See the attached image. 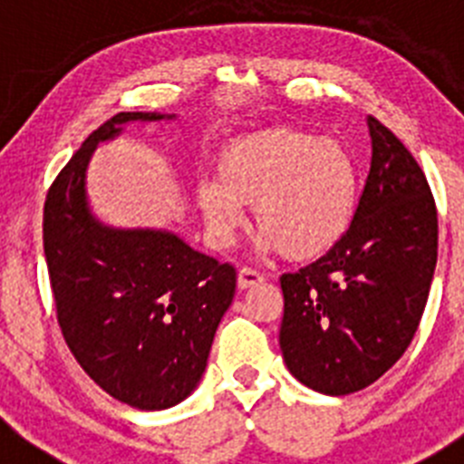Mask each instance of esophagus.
<instances>
[{
  "mask_svg": "<svg viewBox=\"0 0 464 464\" xmlns=\"http://www.w3.org/2000/svg\"><path fill=\"white\" fill-rule=\"evenodd\" d=\"M262 274L253 267H241L239 269V276H237V283H239V288H251L256 283L262 281Z\"/></svg>",
  "mask_w": 464,
  "mask_h": 464,
  "instance_id": "1",
  "label": "esophagus"
}]
</instances>
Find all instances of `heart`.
Here are the masks:
<instances>
[{
    "mask_svg": "<svg viewBox=\"0 0 464 464\" xmlns=\"http://www.w3.org/2000/svg\"><path fill=\"white\" fill-rule=\"evenodd\" d=\"M208 235L229 246L253 204L262 244L288 260H315L348 232L358 208V165L342 141L274 127L227 143L216 181L197 188Z\"/></svg>",
    "mask_w": 464,
    "mask_h": 464,
    "instance_id": "obj_1",
    "label": "heart"
}]
</instances>
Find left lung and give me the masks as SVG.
<instances>
[{"label": "left lung", "instance_id": "obj_1", "mask_svg": "<svg viewBox=\"0 0 464 464\" xmlns=\"http://www.w3.org/2000/svg\"><path fill=\"white\" fill-rule=\"evenodd\" d=\"M372 167L332 251L283 274L278 332L290 374L323 395L374 383L411 343L437 265V207L423 169L374 116Z\"/></svg>", "mask_w": 464, "mask_h": 464}]
</instances>
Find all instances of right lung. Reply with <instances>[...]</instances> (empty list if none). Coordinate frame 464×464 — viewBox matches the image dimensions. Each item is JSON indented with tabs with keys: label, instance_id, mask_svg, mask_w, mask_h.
I'll return each instance as SVG.
<instances>
[{
	"label": "right lung",
	"instance_id": "1",
	"mask_svg": "<svg viewBox=\"0 0 464 464\" xmlns=\"http://www.w3.org/2000/svg\"><path fill=\"white\" fill-rule=\"evenodd\" d=\"M116 113L72 155L48 188L44 253L57 325L102 391L143 411L186 400L199 383L213 334L237 288V269L162 229H113L92 218L85 167L94 146L125 122Z\"/></svg>",
	"mask_w": 464,
	"mask_h": 464
}]
</instances>
